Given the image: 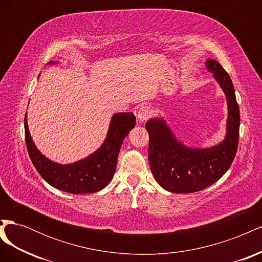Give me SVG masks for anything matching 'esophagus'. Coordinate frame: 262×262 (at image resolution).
<instances>
[{
  "label": "esophagus",
  "mask_w": 262,
  "mask_h": 262,
  "mask_svg": "<svg viewBox=\"0 0 262 262\" xmlns=\"http://www.w3.org/2000/svg\"><path fill=\"white\" fill-rule=\"evenodd\" d=\"M152 113H150V109L147 106H142L139 108L138 113H137V117H138V120L140 122H144L146 121L147 119L150 117Z\"/></svg>",
  "instance_id": "obj_1"
}]
</instances>
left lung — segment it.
I'll list each match as a JSON object with an SVG mask.
<instances>
[{"label":"left lung","mask_w":262,"mask_h":262,"mask_svg":"<svg viewBox=\"0 0 262 262\" xmlns=\"http://www.w3.org/2000/svg\"><path fill=\"white\" fill-rule=\"evenodd\" d=\"M205 66L227 100V131L223 142L208 148H191L180 143L162 118L149 119L145 124L150 170L160 186L169 192L191 193L210 187L231 167L238 146L239 108L231 77L215 60H207Z\"/></svg>","instance_id":"1"}]
</instances>
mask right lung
Instances as JSON below:
<instances>
[{"label":"right lung","instance_id":"right-lung-1","mask_svg":"<svg viewBox=\"0 0 262 262\" xmlns=\"http://www.w3.org/2000/svg\"><path fill=\"white\" fill-rule=\"evenodd\" d=\"M55 62H50L54 64ZM136 125L132 113H119L113 116L108 134L101 146L84 160L62 165L50 161L36 147L28 130L25 116V139L27 150L35 168L54 188L73 194L93 193L105 188L113 179L117 160L124 138Z\"/></svg>","mask_w":262,"mask_h":262}]
</instances>
